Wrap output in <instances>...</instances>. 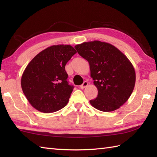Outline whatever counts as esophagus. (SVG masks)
Masks as SVG:
<instances>
[{
    "instance_id": "obj_1",
    "label": "esophagus",
    "mask_w": 157,
    "mask_h": 157,
    "mask_svg": "<svg viewBox=\"0 0 157 157\" xmlns=\"http://www.w3.org/2000/svg\"><path fill=\"white\" fill-rule=\"evenodd\" d=\"M88 82L85 81V82H84V83H83V84L80 86V88H81V89H84V88H85L86 87V86H88Z\"/></svg>"
}]
</instances>
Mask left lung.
I'll use <instances>...</instances> for the list:
<instances>
[{"label": "left lung", "instance_id": "8db88e82", "mask_svg": "<svg viewBox=\"0 0 157 157\" xmlns=\"http://www.w3.org/2000/svg\"><path fill=\"white\" fill-rule=\"evenodd\" d=\"M78 54L87 60L98 96L90 101L95 109L111 112L120 108L134 90L136 72L128 57L115 46L94 40L77 44Z\"/></svg>", "mask_w": 157, "mask_h": 157}]
</instances>
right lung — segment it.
Listing matches in <instances>:
<instances>
[{
    "label": "right lung",
    "mask_w": 157,
    "mask_h": 157,
    "mask_svg": "<svg viewBox=\"0 0 157 157\" xmlns=\"http://www.w3.org/2000/svg\"><path fill=\"white\" fill-rule=\"evenodd\" d=\"M76 53L71 45H53L39 52L21 77L23 94L42 113L59 111L67 104L73 86L69 85L65 67Z\"/></svg>",
    "instance_id": "add662e5"
}]
</instances>
